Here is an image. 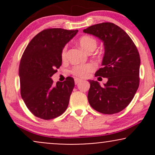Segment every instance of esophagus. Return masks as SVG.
Here are the masks:
<instances>
[{"instance_id":"esophagus-1","label":"esophagus","mask_w":155,"mask_h":155,"mask_svg":"<svg viewBox=\"0 0 155 155\" xmlns=\"http://www.w3.org/2000/svg\"><path fill=\"white\" fill-rule=\"evenodd\" d=\"M74 81H75L76 84H79V82H81V80L80 79H74Z\"/></svg>"}]
</instances>
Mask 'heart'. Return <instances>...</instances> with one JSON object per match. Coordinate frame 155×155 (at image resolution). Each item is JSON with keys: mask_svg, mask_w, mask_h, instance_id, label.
Masks as SVG:
<instances>
[{"mask_svg": "<svg viewBox=\"0 0 155 155\" xmlns=\"http://www.w3.org/2000/svg\"><path fill=\"white\" fill-rule=\"evenodd\" d=\"M79 43L81 47L87 52L92 50H95L96 47H97V41L92 37L89 36V35L81 36L79 38ZM66 51L67 48L65 47L62 51V58L63 59H65L66 58ZM95 69V65L92 63L81 64V65H77L73 67L71 70V73L77 77L84 78L88 76L89 74L93 71Z\"/></svg>", "mask_w": 155, "mask_h": 155, "instance_id": "1", "label": "heart"}]
</instances>
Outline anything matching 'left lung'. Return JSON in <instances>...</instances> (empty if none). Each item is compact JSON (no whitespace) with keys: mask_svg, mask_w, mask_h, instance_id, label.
Instances as JSON below:
<instances>
[{"mask_svg":"<svg viewBox=\"0 0 155 155\" xmlns=\"http://www.w3.org/2000/svg\"><path fill=\"white\" fill-rule=\"evenodd\" d=\"M83 31L104 42L103 67L95 76L108 78L104 87L89 80L90 105L105 114L118 113L128 106L139 86L140 60L137 47L127 33L114 23L96 24Z\"/></svg>","mask_w":155,"mask_h":155,"instance_id":"obj_1","label":"left lung"}]
</instances>
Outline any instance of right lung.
I'll list each match as a JSON object with an SVG mask.
<instances>
[{
    "mask_svg": "<svg viewBox=\"0 0 155 155\" xmlns=\"http://www.w3.org/2000/svg\"><path fill=\"white\" fill-rule=\"evenodd\" d=\"M78 30L49 28L38 33L24 51L19 67L20 93L30 111L42 120L60 116L74 87L72 77L54 84L51 77L62 65V51Z\"/></svg>",
    "mask_w": 155,
    "mask_h": 155,
    "instance_id": "obj_1",
    "label": "right lung"
}]
</instances>
